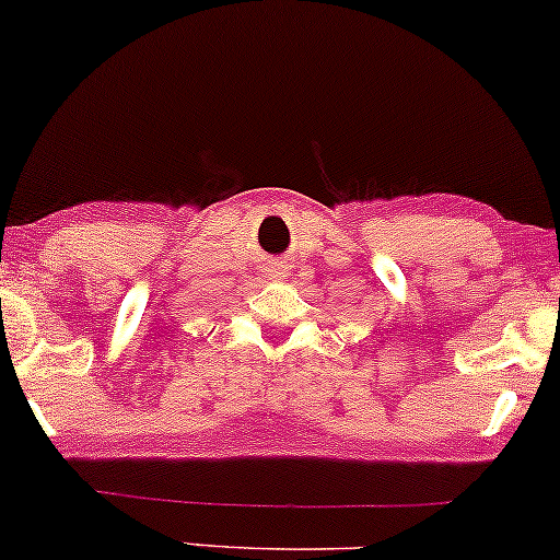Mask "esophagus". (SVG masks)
Here are the masks:
<instances>
[{
    "label": "esophagus",
    "mask_w": 560,
    "mask_h": 560,
    "mask_svg": "<svg viewBox=\"0 0 560 560\" xmlns=\"http://www.w3.org/2000/svg\"><path fill=\"white\" fill-rule=\"evenodd\" d=\"M280 267H282V265H278V262H272V270H280ZM267 272H270V270H267Z\"/></svg>",
    "instance_id": "obj_1"
}]
</instances>
